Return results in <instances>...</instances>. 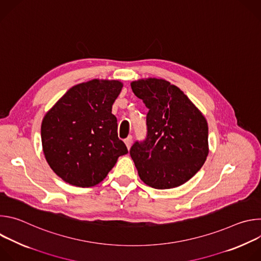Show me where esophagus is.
Masks as SVG:
<instances>
[{"instance_id": "1", "label": "esophagus", "mask_w": 261, "mask_h": 261, "mask_svg": "<svg viewBox=\"0 0 261 261\" xmlns=\"http://www.w3.org/2000/svg\"><path fill=\"white\" fill-rule=\"evenodd\" d=\"M124 141H125V143H126V145H127V147H128V150H129V148H130L131 145H132V136H128Z\"/></svg>"}]
</instances>
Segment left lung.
<instances>
[{"label":"left lung","mask_w":261,"mask_h":261,"mask_svg":"<svg viewBox=\"0 0 261 261\" xmlns=\"http://www.w3.org/2000/svg\"><path fill=\"white\" fill-rule=\"evenodd\" d=\"M131 88L148 108L147 136L130 150L139 177L155 189L178 187L205 162L207 122L184 92L165 80H138Z\"/></svg>","instance_id":"left-lung-1"}]
</instances>
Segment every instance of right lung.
Instances as JSON below:
<instances>
[{
    "instance_id": "1",
    "label": "right lung",
    "mask_w": 261,
    "mask_h": 261,
    "mask_svg": "<svg viewBox=\"0 0 261 261\" xmlns=\"http://www.w3.org/2000/svg\"><path fill=\"white\" fill-rule=\"evenodd\" d=\"M123 84L93 80L72 87L47 111L41 125L45 159L66 182L89 188L102 181L128 153L118 137L113 104Z\"/></svg>"
}]
</instances>
